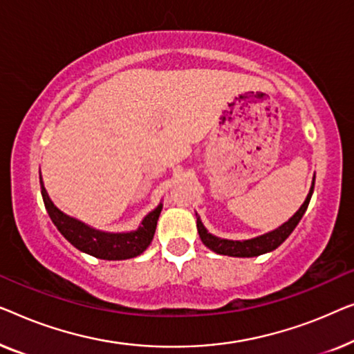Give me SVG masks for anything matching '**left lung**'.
<instances>
[{"instance_id": "left-lung-1", "label": "left lung", "mask_w": 354, "mask_h": 354, "mask_svg": "<svg viewBox=\"0 0 354 354\" xmlns=\"http://www.w3.org/2000/svg\"><path fill=\"white\" fill-rule=\"evenodd\" d=\"M313 191H315V176H313L310 192H308L303 205L295 212V215L288 218V221L283 223V225L272 229L270 232L261 234V236H257L253 239H245V241H232V239H223V237L213 236V234L208 232V229L203 226L201 216H197L196 213L198 236H201L203 245L210 248L212 252L218 253V255L250 258V257H258V255H263V253L272 252L276 250V248L281 245L288 236H290L293 229H295L298 223H300L301 216L305 215L308 208V203L311 201Z\"/></svg>"}]
</instances>
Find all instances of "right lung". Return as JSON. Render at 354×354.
I'll list each match as a JSON object with an SVG mask.
<instances>
[{
	"label": "right lung",
	"instance_id": "1",
	"mask_svg": "<svg viewBox=\"0 0 354 354\" xmlns=\"http://www.w3.org/2000/svg\"><path fill=\"white\" fill-rule=\"evenodd\" d=\"M39 184H41L44 207H46V212L49 218H51V221L54 223V226L80 252L101 258V260L115 261L129 260V258L141 255L151 245L153 234H156L158 216H160L163 207L162 202L142 218L141 225L138 226V229H134V231L107 232L89 226L86 223L80 221L77 218L59 210L51 198H49L41 176H39Z\"/></svg>",
	"mask_w": 354,
	"mask_h": 354
}]
</instances>
